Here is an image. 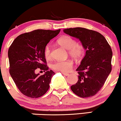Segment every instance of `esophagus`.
I'll use <instances>...</instances> for the list:
<instances>
[{"label":"esophagus","mask_w":121,"mask_h":121,"mask_svg":"<svg viewBox=\"0 0 121 121\" xmlns=\"http://www.w3.org/2000/svg\"><path fill=\"white\" fill-rule=\"evenodd\" d=\"M62 74H63V75H66V76H67V75H69V74H68V73H63V72H62Z\"/></svg>","instance_id":"esophagus-1"}]
</instances>
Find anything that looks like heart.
Masks as SVG:
<instances>
[{"instance_id":"heart-1","label":"heart","mask_w":121,"mask_h":121,"mask_svg":"<svg viewBox=\"0 0 121 121\" xmlns=\"http://www.w3.org/2000/svg\"><path fill=\"white\" fill-rule=\"evenodd\" d=\"M57 42L65 49L68 50V54L74 59L77 60H81L85 53V47L81 43L77 42L74 38L69 35H64L59 38ZM44 56L47 60H50L52 58L51 46L49 44L44 47ZM73 63L71 60H58L52 65V68L56 71L67 73L70 71L73 68Z\"/></svg>"}]
</instances>
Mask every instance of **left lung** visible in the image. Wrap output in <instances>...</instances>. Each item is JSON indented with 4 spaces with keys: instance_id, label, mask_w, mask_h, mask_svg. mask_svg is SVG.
Instances as JSON below:
<instances>
[{
    "instance_id": "1",
    "label": "left lung",
    "mask_w": 121,
    "mask_h": 121,
    "mask_svg": "<svg viewBox=\"0 0 121 121\" xmlns=\"http://www.w3.org/2000/svg\"><path fill=\"white\" fill-rule=\"evenodd\" d=\"M64 32L78 38L86 50V55L76 70L78 81L71 89L77 95H95L104 85L112 69V50L105 38L97 31L85 28L65 29Z\"/></svg>"
}]
</instances>
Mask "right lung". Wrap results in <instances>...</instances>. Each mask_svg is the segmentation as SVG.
Instances as JSON below:
<instances>
[{
  "label": "right lung",
  "mask_w": 121,
  "mask_h": 121,
  "mask_svg": "<svg viewBox=\"0 0 121 121\" xmlns=\"http://www.w3.org/2000/svg\"><path fill=\"white\" fill-rule=\"evenodd\" d=\"M60 31L35 30L19 35L11 44L8 51L9 74L17 89L26 97H42L49 89L55 73L48 70L43 51ZM37 69L43 70L45 74H36Z\"/></svg>",
  "instance_id": "obj_1"
}]
</instances>
